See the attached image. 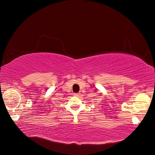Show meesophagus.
Returning <instances> with one entry per match:
<instances>
[{
    "label": "esophagus",
    "instance_id": "obj_1",
    "mask_svg": "<svg viewBox=\"0 0 155 155\" xmlns=\"http://www.w3.org/2000/svg\"><path fill=\"white\" fill-rule=\"evenodd\" d=\"M79 95H80V93H79V92H78V93H74V96H79Z\"/></svg>",
    "mask_w": 155,
    "mask_h": 155
}]
</instances>
